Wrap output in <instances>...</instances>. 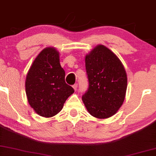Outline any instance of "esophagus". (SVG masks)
I'll return each mask as SVG.
<instances>
[{
  "label": "esophagus",
  "mask_w": 156,
  "mask_h": 156,
  "mask_svg": "<svg viewBox=\"0 0 156 156\" xmlns=\"http://www.w3.org/2000/svg\"><path fill=\"white\" fill-rule=\"evenodd\" d=\"M77 87H78V85H77V84H74V85H73V88H74L75 90H76V89H77Z\"/></svg>",
  "instance_id": "esophagus-1"
}]
</instances>
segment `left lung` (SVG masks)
<instances>
[{"label":"left lung","instance_id":"1","mask_svg":"<svg viewBox=\"0 0 156 156\" xmlns=\"http://www.w3.org/2000/svg\"><path fill=\"white\" fill-rule=\"evenodd\" d=\"M89 87L82 101L92 116L110 118L125 99L127 74L121 61L105 46H96L85 56Z\"/></svg>","mask_w":156,"mask_h":156}]
</instances>
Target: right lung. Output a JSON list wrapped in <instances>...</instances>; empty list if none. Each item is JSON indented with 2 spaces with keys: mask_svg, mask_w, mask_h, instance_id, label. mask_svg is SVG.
I'll list each match as a JSON object with an SVG mask.
<instances>
[{
  "mask_svg": "<svg viewBox=\"0 0 156 156\" xmlns=\"http://www.w3.org/2000/svg\"><path fill=\"white\" fill-rule=\"evenodd\" d=\"M25 92L30 107L38 115L50 118L63 109L74 92L65 82V71L59 52L54 47L44 49L33 62L25 80Z\"/></svg>",
  "mask_w": 156,
  "mask_h": 156,
  "instance_id": "add662e5",
  "label": "right lung"
}]
</instances>
